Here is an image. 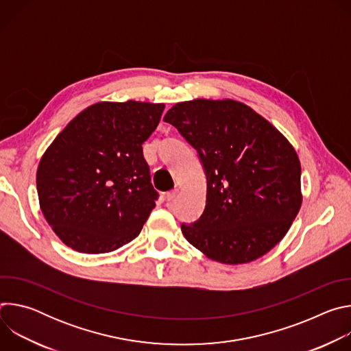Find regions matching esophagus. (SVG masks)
I'll return each mask as SVG.
<instances>
[{
    "label": "esophagus",
    "instance_id": "obj_1",
    "mask_svg": "<svg viewBox=\"0 0 351 351\" xmlns=\"http://www.w3.org/2000/svg\"><path fill=\"white\" fill-rule=\"evenodd\" d=\"M178 193H179V190L178 189H173V190H171V191H168L167 193V195H165V198H167V202H173V199L178 197Z\"/></svg>",
    "mask_w": 351,
    "mask_h": 351
}]
</instances>
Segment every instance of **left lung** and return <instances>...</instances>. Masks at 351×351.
Here are the masks:
<instances>
[{
    "instance_id": "8db88e82",
    "label": "left lung",
    "mask_w": 351,
    "mask_h": 351,
    "mask_svg": "<svg viewBox=\"0 0 351 351\" xmlns=\"http://www.w3.org/2000/svg\"><path fill=\"white\" fill-rule=\"evenodd\" d=\"M195 149L207 179L206 208L182 223L190 244L222 264L267 254L302 206L298 157L267 119L233 99H193L164 118Z\"/></svg>"
}]
</instances>
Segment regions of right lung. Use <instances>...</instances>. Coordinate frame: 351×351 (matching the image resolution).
Segmentation results:
<instances>
[{"label":"right lung","instance_id":"add662e5","mask_svg":"<svg viewBox=\"0 0 351 351\" xmlns=\"http://www.w3.org/2000/svg\"><path fill=\"white\" fill-rule=\"evenodd\" d=\"M164 104L97 103L56 137L37 169L40 208L71 248L110 253L138 236L158 191L143 157Z\"/></svg>","mask_w":351,"mask_h":351}]
</instances>
